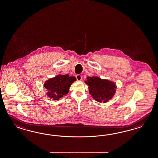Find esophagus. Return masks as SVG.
Masks as SVG:
<instances>
[{
	"mask_svg": "<svg viewBox=\"0 0 158 158\" xmlns=\"http://www.w3.org/2000/svg\"><path fill=\"white\" fill-rule=\"evenodd\" d=\"M76 78H77V81H80L81 80V79H82V77H81V75H77V76H76Z\"/></svg>",
	"mask_w": 158,
	"mask_h": 158,
	"instance_id": "esophagus-1",
	"label": "esophagus"
}]
</instances>
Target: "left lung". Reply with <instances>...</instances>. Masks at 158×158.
<instances>
[{
	"label": "left lung",
	"mask_w": 158,
	"mask_h": 158,
	"mask_svg": "<svg viewBox=\"0 0 158 158\" xmlns=\"http://www.w3.org/2000/svg\"><path fill=\"white\" fill-rule=\"evenodd\" d=\"M85 83L89 85V93L95 100L106 103L115 95V84L111 81L102 79L98 77H87Z\"/></svg>",
	"instance_id": "1"
}]
</instances>
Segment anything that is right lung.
<instances>
[{
    "label": "right lung",
    "instance_id": "right-lung-1",
    "mask_svg": "<svg viewBox=\"0 0 158 158\" xmlns=\"http://www.w3.org/2000/svg\"><path fill=\"white\" fill-rule=\"evenodd\" d=\"M76 80L74 77H69L68 74L59 75L51 78L44 84L48 91L47 95L54 100H59L69 93L71 85Z\"/></svg>",
    "mask_w": 158,
    "mask_h": 158
}]
</instances>
